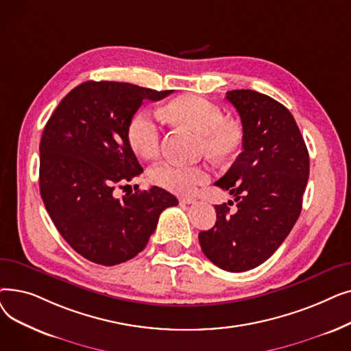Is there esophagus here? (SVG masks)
<instances>
[{
    "label": "esophagus",
    "instance_id": "34e87169",
    "mask_svg": "<svg viewBox=\"0 0 351 351\" xmlns=\"http://www.w3.org/2000/svg\"><path fill=\"white\" fill-rule=\"evenodd\" d=\"M180 202L182 204H186V205H192L196 202L195 197H191V196H186V197H180Z\"/></svg>",
    "mask_w": 351,
    "mask_h": 351
}]
</instances>
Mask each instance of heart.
I'll return each mask as SVG.
<instances>
[{"label":"heart","instance_id":"1","mask_svg":"<svg viewBox=\"0 0 351 351\" xmlns=\"http://www.w3.org/2000/svg\"><path fill=\"white\" fill-rule=\"evenodd\" d=\"M171 119L186 125L202 135V147L215 158H228L242 142L241 129L223 121V112L216 104L199 95H183L165 106ZM128 139L132 149L143 158H155L160 149L162 131L156 117L147 109H139L128 125ZM205 166L162 162L151 169L149 178L160 188L176 195H191L209 180Z\"/></svg>","mask_w":351,"mask_h":351}]
</instances>
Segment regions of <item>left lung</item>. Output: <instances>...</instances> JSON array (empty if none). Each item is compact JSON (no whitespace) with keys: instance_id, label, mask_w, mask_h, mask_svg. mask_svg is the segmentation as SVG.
Returning a JSON list of instances; mask_svg holds the SVG:
<instances>
[{"instance_id":"obj_1","label":"left lung","mask_w":351,"mask_h":351,"mask_svg":"<svg viewBox=\"0 0 351 351\" xmlns=\"http://www.w3.org/2000/svg\"><path fill=\"white\" fill-rule=\"evenodd\" d=\"M226 99L243 126V152L215 185L234 196L236 212L216 205V223L199 233L202 252L226 271L254 269L278 250L302 212L308 152L290 110L252 89Z\"/></svg>"}]
</instances>
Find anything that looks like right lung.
Here are the masks:
<instances>
[{
    "label": "right lung",
    "instance_id": "obj_1",
    "mask_svg": "<svg viewBox=\"0 0 351 351\" xmlns=\"http://www.w3.org/2000/svg\"><path fill=\"white\" fill-rule=\"evenodd\" d=\"M172 90L86 81L48 119L40 143V192L55 228L89 262L115 266L145 249L159 215L178 199L162 188L117 197L118 185L143 172L128 125L143 99ZM122 188V186H121Z\"/></svg>",
    "mask_w": 351,
    "mask_h": 351
}]
</instances>
